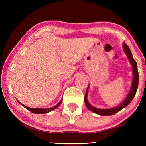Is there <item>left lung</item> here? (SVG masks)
Instances as JSON below:
<instances>
[{
  "mask_svg": "<svg viewBox=\"0 0 146 146\" xmlns=\"http://www.w3.org/2000/svg\"><path fill=\"white\" fill-rule=\"evenodd\" d=\"M123 48L124 50L125 53L126 54L127 56L128 57V60L130 62L133 68V81L131 83V90L129 94L125 98V99L123 101V102L120 104L119 106H117V107L108 108V109H99L97 108L94 106H91L90 103H89L88 100V92L89 86L86 90V95L84 97V102L86 104V106L88 110H90L91 111L96 113L101 116H111L115 115V113L120 111L122 110L123 108L126 107V106L129 104L131 102L133 98H134L135 95L137 93V90L138 86V72L137 69V63L134 59L133 58V55L131 53V51L129 48V47L125 43H123Z\"/></svg>",
  "mask_w": 146,
  "mask_h": 146,
  "instance_id": "obj_1",
  "label": "left lung"
}]
</instances>
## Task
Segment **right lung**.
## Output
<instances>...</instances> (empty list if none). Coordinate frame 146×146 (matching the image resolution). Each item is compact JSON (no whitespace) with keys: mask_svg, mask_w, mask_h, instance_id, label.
<instances>
[{"mask_svg":"<svg viewBox=\"0 0 146 146\" xmlns=\"http://www.w3.org/2000/svg\"><path fill=\"white\" fill-rule=\"evenodd\" d=\"M18 102L20 104H21L22 106H23L24 108H26L27 110H29V111H31V113H36V114H44V113H48L49 112L51 111H53L54 110H55L56 108H57L59 106H60V104L62 102V98L61 100L57 104H56L55 106H53V107L52 108H46V109H42V108H28L27 107V106H26L25 105H24L22 104L21 102H20L19 100Z\"/></svg>","mask_w":146,"mask_h":146,"instance_id":"obj_1","label":"right lung"}]
</instances>
